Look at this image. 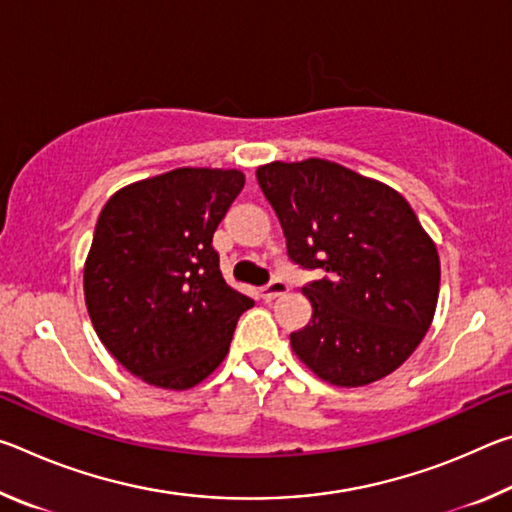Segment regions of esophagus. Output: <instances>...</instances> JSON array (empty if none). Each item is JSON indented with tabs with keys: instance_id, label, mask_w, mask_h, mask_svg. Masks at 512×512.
Wrapping results in <instances>:
<instances>
[{
	"instance_id": "esophagus-1",
	"label": "esophagus",
	"mask_w": 512,
	"mask_h": 512,
	"mask_svg": "<svg viewBox=\"0 0 512 512\" xmlns=\"http://www.w3.org/2000/svg\"><path fill=\"white\" fill-rule=\"evenodd\" d=\"M287 291H289V284L280 280V277H275L271 284H266V287L262 289V298L264 300H275L277 296H284Z\"/></svg>"
}]
</instances>
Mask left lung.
Masks as SVG:
<instances>
[{
    "mask_svg": "<svg viewBox=\"0 0 512 512\" xmlns=\"http://www.w3.org/2000/svg\"><path fill=\"white\" fill-rule=\"evenodd\" d=\"M293 264L320 268L302 287L309 325L291 350L327 384L357 388L391 375L431 327L440 257L406 198L393 187L307 158L257 167Z\"/></svg>",
    "mask_w": 512,
    "mask_h": 512,
    "instance_id": "8db88e82",
    "label": "left lung"
}]
</instances>
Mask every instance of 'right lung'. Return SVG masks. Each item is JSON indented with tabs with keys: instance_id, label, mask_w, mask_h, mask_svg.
I'll use <instances>...</instances> for the list:
<instances>
[{
	"instance_id": "add662e5",
	"label": "right lung",
	"mask_w": 512,
	"mask_h": 512,
	"mask_svg": "<svg viewBox=\"0 0 512 512\" xmlns=\"http://www.w3.org/2000/svg\"><path fill=\"white\" fill-rule=\"evenodd\" d=\"M239 169L180 167L108 198L83 266L94 332L131 375L187 391L221 366L253 300L223 280L214 230Z\"/></svg>"
}]
</instances>
